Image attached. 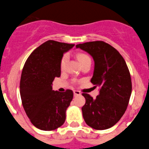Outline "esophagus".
I'll return each instance as SVG.
<instances>
[{"mask_svg": "<svg viewBox=\"0 0 149 149\" xmlns=\"http://www.w3.org/2000/svg\"><path fill=\"white\" fill-rule=\"evenodd\" d=\"M73 93H74V96H80L81 95V92L79 91H73Z\"/></svg>", "mask_w": 149, "mask_h": 149, "instance_id": "obj_1", "label": "esophagus"}]
</instances>
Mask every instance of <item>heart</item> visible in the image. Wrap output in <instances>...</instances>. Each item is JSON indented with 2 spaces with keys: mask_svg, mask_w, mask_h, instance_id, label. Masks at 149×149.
<instances>
[{
  "mask_svg": "<svg viewBox=\"0 0 149 149\" xmlns=\"http://www.w3.org/2000/svg\"><path fill=\"white\" fill-rule=\"evenodd\" d=\"M76 58H77V59L79 60V63L81 64V65H82L83 63H84L86 61H88V60L91 59L88 55L83 53H78V54L76 55ZM68 57L67 55L63 56V57L61 59V61H60V68H61V70L65 69V65H66L67 61H68Z\"/></svg>",
  "mask_w": 149,
  "mask_h": 149,
  "instance_id": "1",
  "label": "heart"
}]
</instances>
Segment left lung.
Segmentation results:
<instances>
[{
  "mask_svg": "<svg viewBox=\"0 0 149 149\" xmlns=\"http://www.w3.org/2000/svg\"><path fill=\"white\" fill-rule=\"evenodd\" d=\"M89 53L94 60L91 83L100 88L96 99L82 93L85 104L81 108L88 125L96 130L113 126L127 109L132 84L129 70L119 52L102 41H90L76 45Z\"/></svg>",
  "mask_w": 149,
  "mask_h": 149,
  "instance_id": "1",
  "label": "left lung"
}]
</instances>
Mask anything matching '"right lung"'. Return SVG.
Wrapping results in <instances>:
<instances>
[{
  "instance_id": "obj_1",
  "label": "right lung",
  "mask_w": 149,
  "mask_h": 149,
  "mask_svg": "<svg viewBox=\"0 0 149 149\" xmlns=\"http://www.w3.org/2000/svg\"><path fill=\"white\" fill-rule=\"evenodd\" d=\"M73 47L49 40L29 55L23 68L20 81L23 107L32 124L38 129L53 131L65 123L73 91H54L52 84L55 78L61 76L63 54Z\"/></svg>"
}]
</instances>
